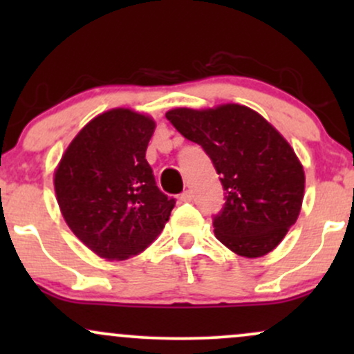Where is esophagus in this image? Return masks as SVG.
Returning a JSON list of instances; mask_svg holds the SVG:
<instances>
[{
	"label": "esophagus",
	"instance_id": "1",
	"mask_svg": "<svg viewBox=\"0 0 354 354\" xmlns=\"http://www.w3.org/2000/svg\"><path fill=\"white\" fill-rule=\"evenodd\" d=\"M180 198H181V201H186V203H188V201H193V191H191V189L183 191Z\"/></svg>",
	"mask_w": 354,
	"mask_h": 354
}]
</instances>
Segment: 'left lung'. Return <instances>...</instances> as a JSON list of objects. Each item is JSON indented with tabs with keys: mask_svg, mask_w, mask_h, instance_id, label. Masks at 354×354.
<instances>
[{
	"mask_svg": "<svg viewBox=\"0 0 354 354\" xmlns=\"http://www.w3.org/2000/svg\"><path fill=\"white\" fill-rule=\"evenodd\" d=\"M186 140L205 149L225 189L214 236L233 253L273 251L301 211L304 171L293 148L261 115L241 104L166 113Z\"/></svg>",
	"mask_w": 354,
	"mask_h": 354,
	"instance_id": "8db88e82",
	"label": "left lung"
}]
</instances>
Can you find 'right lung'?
I'll return each instance as SVG.
<instances>
[{"label":"right lung","instance_id":"obj_1","mask_svg":"<svg viewBox=\"0 0 354 354\" xmlns=\"http://www.w3.org/2000/svg\"><path fill=\"white\" fill-rule=\"evenodd\" d=\"M154 126L131 109H109L75 136L55 171L64 221L104 259L145 251L176 203L158 188L145 158Z\"/></svg>","mask_w":354,"mask_h":354}]
</instances>
